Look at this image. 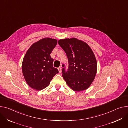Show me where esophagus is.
Listing matches in <instances>:
<instances>
[{
	"mask_svg": "<svg viewBox=\"0 0 128 128\" xmlns=\"http://www.w3.org/2000/svg\"><path fill=\"white\" fill-rule=\"evenodd\" d=\"M58 70H59V73H61V72H62V68L61 67H59V68H58Z\"/></svg>",
	"mask_w": 128,
	"mask_h": 128,
	"instance_id": "1",
	"label": "esophagus"
}]
</instances>
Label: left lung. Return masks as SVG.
Listing matches in <instances>:
<instances>
[{"mask_svg":"<svg viewBox=\"0 0 128 128\" xmlns=\"http://www.w3.org/2000/svg\"><path fill=\"white\" fill-rule=\"evenodd\" d=\"M58 43L68 58V70L65 72L64 68L62 69V76L66 84L75 91L87 89L97 72V62L94 52L87 43L76 38L60 39Z\"/></svg>","mask_w":128,"mask_h":128,"instance_id":"8db88e82","label":"left lung"}]
</instances>
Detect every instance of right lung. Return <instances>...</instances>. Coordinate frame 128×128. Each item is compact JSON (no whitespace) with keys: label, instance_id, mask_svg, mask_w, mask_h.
<instances>
[{"label":"right lung","instance_id":"obj_1","mask_svg":"<svg viewBox=\"0 0 128 128\" xmlns=\"http://www.w3.org/2000/svg\"><path fill=\"white\" fill-rule=\"evenodd\" d=\"M56 44V39L44 38L33 43L26 52L22 63V71L31 88L36 90L44 89L59 72L53 67L54 59L50 56Z\"/></svg>","mask_w":128,"mask_h":128}]
</instances>
